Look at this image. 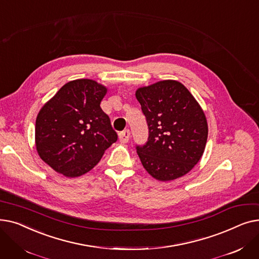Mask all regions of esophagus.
Here are the masks:
<instances>
[{
	"label": "esophagus",
	"instance_id": "obj_1",
	"mask_svg": "<svg viewBox=\"0 0 259 259\" xmlns=\"http://www.w3.org/2000/svg\"><path fill=\"white\" fill-rule=\"evenodd\" d=\"M118 139L120 141V143L122 144H126L128 143L129 139H130V130L129 129H126L124 131H121L118 133Z\"/></svg>",
	"mask_w": 259,
	"mask_h": 259
}]
</instances>
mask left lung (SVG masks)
Returning <instances> with one entry per match:
<instances>
[{
  "instance_id": "left-lung-1",
  "label": "left lung",
  "mask_w": 259,
  "mask_h": 259,
  "mask_svg": "<svg viewBox=\"0 0 259 259\" xmlns=\"http://www.w3.org/2000/svg\"><path fill=\"white\" fill-rule=\"evenodd\" d=\"M149 129L148 141L137 145L144 168L162 182L187 174L200 159L208 139L205 113L189 90L176 80H161L140 88Z\"/></svg>"
}]
</instances>
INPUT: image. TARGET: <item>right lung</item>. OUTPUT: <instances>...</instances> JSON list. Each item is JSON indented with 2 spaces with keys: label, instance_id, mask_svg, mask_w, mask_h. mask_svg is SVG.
Returning <instances> with one entry per match:
<instances>
[{
  "label": "right lung",
  "instance_id": "right-lung-1",
  "mask_svg": "<svg viewBox=\"0 0 259 259\" xmlns=\"http://www.w3.org/2000/svg\"><path fill=\"white\" fill-rule=\"evenodd\" d=\"M107 89L88 78L65 84L35 120L36 150L46 164L67 178L90 171L117 141L100 106Z\"/></svg>",
  "mask_w": 259,
  "mask_h": 259
}]
</instances>
